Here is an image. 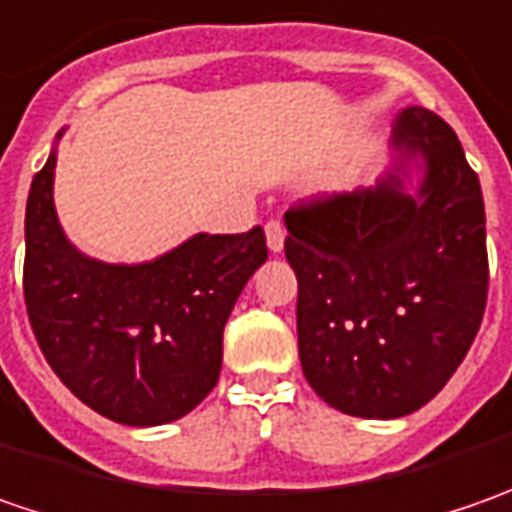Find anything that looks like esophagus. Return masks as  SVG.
Wrapping results in <instances>:
<instances>
[{
    "mask_svg": "<svg viewBox=\"0 0 512 512\" xmlns=\"http://www.w3.org/2000/svg\"><path fill=\"white\" fill-rule=\"evenodd\" d=\"M265 233H267V247H270L273 253H279V250L285 247V236H287L285 225H282L279 219H270V222L265 225Z\"/></svg>",
    "mask_w": 512,
    "mask_h": 512,
    "instance_id": "esophagus-1",
    "label": "esophagus"
}]
</instances>
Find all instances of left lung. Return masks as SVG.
I'll return each instance as SVG.
<instances>
[{
  "label": "left lung",
  "instance_id": "left-lung-1",
  "mask_svg": "<svg viewBox=\"0 0 512 512\" xmlns=\"http://www.w3.org/2000/svg\"><path fill=\"white\" fill-rule=\"evenodd\" d=\"M393 150L376 187L285 213L305 379L362 419H399L442 390L479 333L490 282L482 185L459 136L442 116L407 108ZM416 155L425 179L410 197L401 176Z\"/></svg>",
  "mask_w": 512,
  "mask_h": 512
}]
</instances>
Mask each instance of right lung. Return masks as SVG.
I'll return each mask as SVG.
<instances>
[{
	"label": "right lung",
	"instance_id": "1",
	"mask_svg": "<svg viewBox=\"0 0 512 512\" xmlns=\"http://www.w3.org/2000/svg\"><path fill=\"white\" fill-rule=\"evenodd\" d=\"M50 153L25 210V307L53 373L90 410L130 427L182 419L219 382L222 333L265 230L207 236L145 265H105L70 245L53 207Z\"/></svg>",
	"mask_w": 512,
	"mask_h": 512
}]
</instances>
